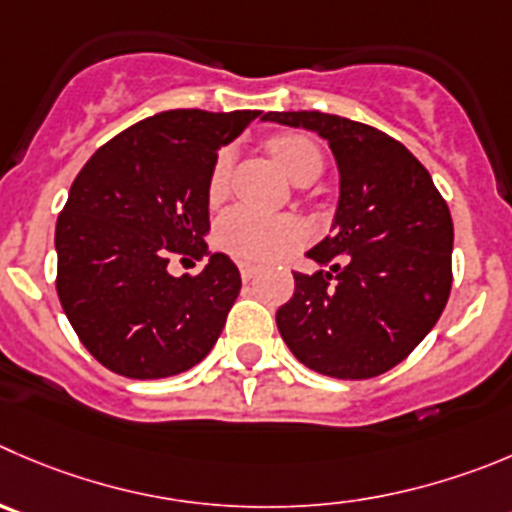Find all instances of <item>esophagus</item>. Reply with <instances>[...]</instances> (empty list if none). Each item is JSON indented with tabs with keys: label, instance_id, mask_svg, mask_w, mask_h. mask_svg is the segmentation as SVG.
<instances>
[{
	"label": "esophagus",
	"instance_id": "esophagus-1",
	"mask_svg": "<svg viewBox=\"0 0 512 512\" xmlns=\"http://www.w3.org/2000/svg\"><path fill=\"white\" fill-rule=\"evenodd\" d=\"M238 271H241V279L243 281H251L253 276L259 274V266H253V264H246V261H241V264H238Z\"/></svg>",
	"mask_w": 512,
	"mask_h": 512
}]
</instances>
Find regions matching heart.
Listing matches in <instances>:
<instances>
[{
	"instance_id": "heart-1",
	"label": "heart",
	"mask_w": 512,
	"mask_h": 512,
	"mask_svg": "<svg viewBox=\"0 0 512 512\" xmlns=\"http://www.w3.org/2000/svg\"><path fill=\"white\" fill-rule=\"evenodd\" d=\"M269 150L294 183H311L324 170V153L304 133H284L269 140ZM231 150H221L208 178V201L216 206L228 193ZM309 231L294 216H274L256 208H233L218 221L216 243L243 261H274L306 241Z\"/></svg>"
}]
</instances>
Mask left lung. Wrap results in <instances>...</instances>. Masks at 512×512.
I'll return each mask as SVG.
<instances>
[{"label": "left lung", "mask_w": 512, "mask_h": 512, "mask_svg": "<svg viewBox=\"0 0 512 512\" xmlns=\"http://www.w3.org/2000/svg\"><path fill=\"white\" fill-rule=\"evenodd\" d=\"M264 120L314 130L339 168L329 236L294 274L276 311L281 339L304 367L369 379L397 367L430 334L452 286V218L425 165L372 125L301 110Z\"/></svg>", "instance_id": "8db88e82"}]
</instances>
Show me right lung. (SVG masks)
Listing matches in <instances>:
<instances>
[{
	"label": "right lung",
	"mask_w": 512,
	"mask_h": 512,
	"mask_svg": "<svg viewBox=\"0 0 512 512\" xmlns=\"http://www.w3.org/2000/svg\"><path fill=\"white\" fill-rule=\"evenodd\" d=\"M259 110H165L107 140L77 173L57 218V296L87 352L110 372L163 379L196 367L241 291L206 233L218 150ZM173 255L209 256L173 277Z\"/></svg>",
	"instance_id": "obj_1"
}]
</instances>
